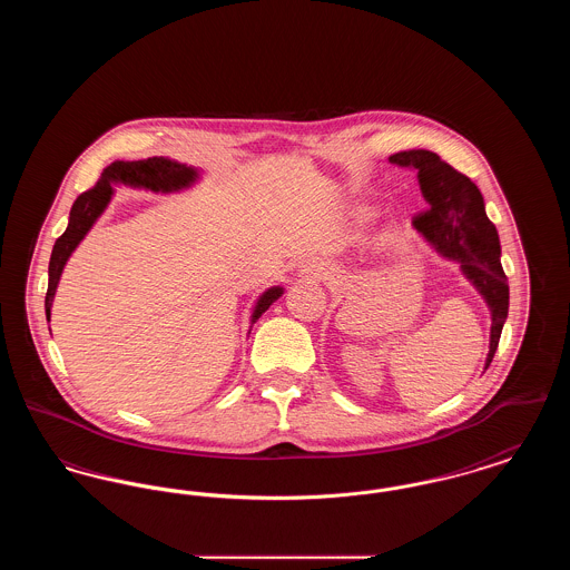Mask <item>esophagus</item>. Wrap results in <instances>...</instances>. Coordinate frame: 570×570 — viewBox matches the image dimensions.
Segmentation results:
<instances>
[{
	"label": "esophagus",
	"mask_w": 570,
	"mask_h": 570,
	"mask_svg": "<svg viewBox=\"0 0 570 570\" xmlns=\"http://www.w3.org/2000/svg\"><path fill=\"white\" fill-rule=\"evenodd\" d=\"M301 273L305 275V277H323L325 275V267L321 265V263H316V261H307L305 265H301Z\"/></svg>",
	"instance_id": "1"
}]
</instances>
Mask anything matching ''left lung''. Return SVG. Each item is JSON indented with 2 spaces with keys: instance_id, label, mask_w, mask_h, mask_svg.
Wrapping results in <instances>:
<instances>
[{
  "instance_id": "left-lung-1",
  "label": "left lung",
  "mask_w": 570,
  "mask_h": 570,
  "mask_svg": "<svg viewBox=\"0 0 570 570\" xmlns=\"http://www.w3.org/2000/svg\"><path fill=\"white\" fill-rule=\"evenodd\" d=\"M389 163L416 170L428 209L412 224L442 256L458 261L463 275L483 295L491 312V335L485 370L498 351L509 316V282L500 263V237L485 214L483 194L451 164L428 149L400 151Z\"/></svg>"
}]
</instances>
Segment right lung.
<instances>
[{"label": "right lung", "instance_id": "obj_1", "mask_svg": "<svg viewBox=\"0 0 570 570\" xmlns=\"http://www.w3.org/2000/svg\"><path fill=\"white\" fill-rule=\"evenodd\" d=\"M200 177L196 168L188 164L175 163L168 158H147V160H136V163L110 164L100 175L98 184L91 190L82 191L81 196L75 200L70 209V222L66 233L55 242L53 252H51V263H49V288H47V298H45V309H47V321L51 318V307H53L55 291L59 284L61 272L70 258V254L81 244L82 237L89 233V228L96 224V219L102 216L107 209L112 196V184H124L130 188H145L151 191H179L190 188L191 184ZM284 295L282 286H273L265 291L261 298L256 301L252 323H256L277 298Z\"/></svg>", "mask_w": 570, "mask_h": 570}]
</instances>
